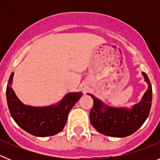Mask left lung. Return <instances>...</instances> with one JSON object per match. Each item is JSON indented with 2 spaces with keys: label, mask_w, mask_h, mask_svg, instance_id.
<instances>
[{
  "label": "left lung",
  "mask_w": 160,
  "mask_h": 160,
  "mask_svg": "<svg viewBox=\"0 0 160 160\" xmlns=\"http://www.w3.org/2000/svg\"><path fill=\"white\" fill-rule=\"evenodd\" d=\"M142 76L148 84V88L139 102L132 108H117L106 106L101 100L88 94L94 100L90 113L92 126L99 133L107 136L122 138L137 131L149 115L152 101V87L146 73Z\"/></svg>",
  "instance_id": "1"
}]
</instances>
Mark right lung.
<instances>
[{"instance_id": "obj_1", "label": "right lung", "mask_w": 160, "mask_h": 160, "mask_svg": "<svg viewBox=\"0 0 160 160\" xmlns=\"http://www.w3.org/2000/svg\"><path fill=\"white\" fill-rule=\"evenodd\" d=\"M13 74L11 73L8 79L6 98L8 110L16 123L25 131L38 137L52 136L62 131L67 122L69 112L82 94L68 93L58 104L49 107L25 105L11 87Z\"/></svg>"}]
</instances>
